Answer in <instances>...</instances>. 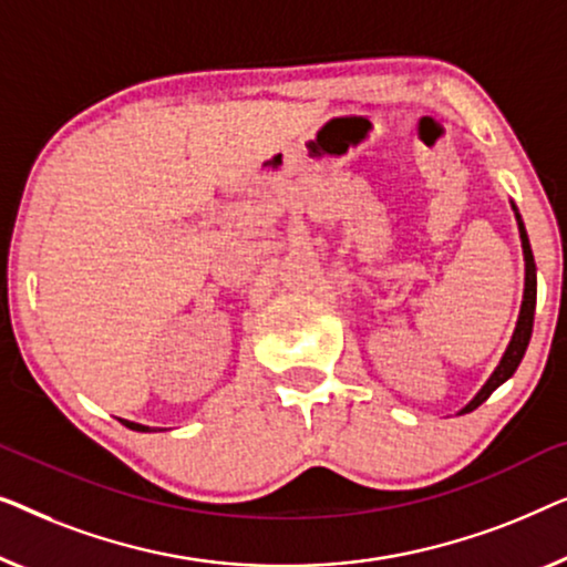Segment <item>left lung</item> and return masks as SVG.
<instances>
[{
    "mask_svg": "<svg viewBox=\"0 0 567 567\" xmlns=\"http://www.w3.org/2000/svg\"><path fill=\"white\" fill-rule=\"evenodd\" d=\"M516 223H519V236H522V249H524V300H522V310H519V321H516V329H514V337L512 341H508L506 352L504 357H501V362L496 370H493V374L488 378V382L481 388V393H477L473 401H470L465 409L460 411L462 413H470L475 411L477 405H481L483 401H488L493 390H496L498 385H504V382L512 378V374L516 372V367H519L522 357L526 352V347H529V339H532V326H534V306H537V265H534V254H532V246H529V236H526V228L522 223V215L519 210H516Z\"/></svg>",
    "mask_w": 567,
    "mask_h": 567,
    "instance_id": "left-lung-1",
    "label": "left lung"
}]
</instances>
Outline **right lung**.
<instances>
[{
    "mask_svg": "<svg viewBox=\"0 0 567 567\" xmlns=\"http://www.w3.org/2000/svg\"><path fill=\"white\" fill-rule=\"evenodd\" d=\"M123 421V419H121ZM123 424L127 426V429H133V432H156V429H148V426H143V424H133V421H123Z\"/></svg>",
    "mask_w": 567,
    "mask_h": 567,
    "instance_id": "1",
    "label": "right lung"
}]
</instances>
